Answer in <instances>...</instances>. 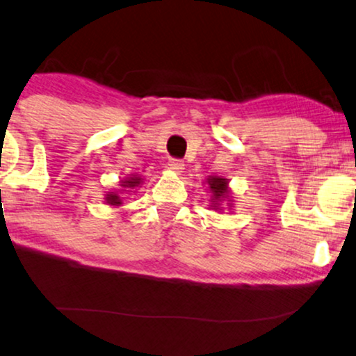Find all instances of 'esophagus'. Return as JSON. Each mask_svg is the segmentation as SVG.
<instances>
[{
  "instance_id": "34e87169",
  "label": "esophagus",
  "mask_w": 356,
  "mask_h": 356,
  "mask_svg": "<svg viewBox=\"0 0 356 356\" xmlns=\"http://www.w3.org/2000/svg\"><path fill=\"white\" fill-rule=\"evenodd\" d=\"M169 169L172 170V172H175V174H181L182 170H184V161H181V159H169Z\"/></svg>"
}]
</instances>
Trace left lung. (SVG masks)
<instances>
[{"instance_id":"1","label":"left lung","mask_w":356,"mask_h":356,"mask_svg":"<svg viewBox=\"0 0 356 356\" xmlns=\"http://www.w3.org/2000/svg\"><path fill=\"white\" fill-rule=\"evenodd\" d=\"M209 186H210L211 193H213V199H211L213 202H220L225 195H227V192H228L227 179L211 177V179H209ZM213 207H217V204H213Z\"/></svg>"}]
</instances>
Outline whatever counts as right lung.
<instances>
[{
    "label": "right lung",
    "instance_id": "right-lung-1",
    "mask_svg": "<svg viewBox=\"0 0 356 356\" xmlns=\"http://www.w3.org/2000/svg\"><path fill=\"white\" fill-rule=\"evenodd\" d=\"M139 182H141V179H139V177H129L128 181H124L123 184H121V186H123V187H136ZM106 200H108V204H111V205H120L121 204L118 193H108Z\"/></svg>",
    "mask_w": 356,
    "mask_h": 356
}]
</instances>
